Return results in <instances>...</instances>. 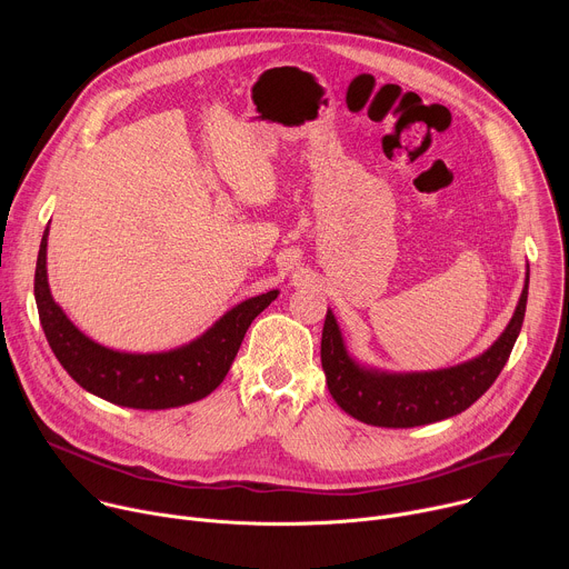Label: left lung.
I'll return each mask as SVG.
<instances>
[{"instance_id":"8db88e82","label":"left lung","mask_w":569,"mask_h":569,"mask_svg":"<svg viewBox=\"0 0 569 569\" xmlns=\"http://www.w3.org/2000/svg\"><path fill=\"white\" fill-rule=\"evenodd\" d=\"M527 295L529 272L509 327L489 351L450 369L421 373L360 367L347 353L336 315L329 310L321 331V367L331 396L347 415L378 428H417L461 415L505 369L522 329Z\"/></svg>"}]
</instances>
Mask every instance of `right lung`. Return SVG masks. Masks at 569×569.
Returning <instances> with one entry per match:
<instances>
[{
  "mask_svg": "<svg viewBox=\"0 0 569 569\" xmlns=\"http://www.w3.org/2000/svg\"><path fill=\"white\" fill-rule=\"evenodd\" d=\"M47 236L36 263V303L47 342L62 369L90 393L134 410H169L209 396L227 376L242 338L279 295L240 301L187 347L164 353H123L80 333L53 301L47 281Z\"/></svg>",
  "mask_w": 569,
  "mask_h": 569,
  "instance_id": "1",
  "label": "right lung"
}]
</instances>
